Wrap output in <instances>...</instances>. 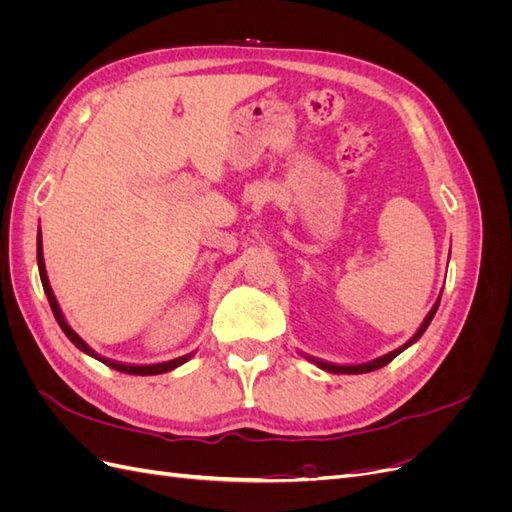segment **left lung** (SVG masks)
Here are the masks:
<instances>
[{
    "label": "left lung",
    "instance_id": "8db88e82",
    "mask_svg": "<svg viewBox=\"0 0 512 512\" xmlns=\"http://www.w3.org/2000/svg\"><path fill=\"white\" fill-rule=\"evenodd\" d=\"M448 258H451V254H448ZM440 299H442V292H440V297L436 299V303H433V307L429 309V314L425 316V320L421 322V327L416 329V333L408 339V342H406L404 346H399V348H395V350H391V352H386V354L378 356V359H371V361L359 363V365H342V363H329V361L316 359V356H309V354H305V352H299V354H303L305 359H307L309 363H314L316 367H320V369H324V371H329V374H367V371H376V369H380V367H384V365H389V363L395 359V356H399L406 348H410L412 344L418 342V339H421V335L427 331V327L431 324L433 316H436V312H438Z\"/></svg>",
    "mask_w": 512,
    "mask_h": 512
}]
</instances>
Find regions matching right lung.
<instances>
[{
	"label": "right lung",
	"mask_w": 512,
	"mask_h": 512,
	"mask_svg": "<svg viewBox=\"0 0 512 512\" xmlns=\"http://www.w3.org/2000/svg\"><path fill=\"white\" fill-rule=\"evenodd\" d=\"M36 252H38V271H40L42 288H44L46 299H49V305H51V309H53V316H55L57 324L61 327V331L66 333V337H68L70 342H72L76 348H79L81 352H85V354H89V356H94L96 361H100V363L108 365L111 369L121 371V374H134V376H156V374H166V371H173V369H177L179 365L188 363V361L192 359L194 352H190V354H183V356H177V359H173V361H164V363L134 365V363H121V361L106 359V356L98 354L94 348H91V346L85 342V339H83L79 333H76V331L70 327L68 320H66V316H64V312H61V307H59V303H57V299H55L53 288H51V284H49V275H46V267H44V254H42V232H40V228H38V247H36Z\"/></svg>",
	"instance_id": "obj_1"
}]
</instances>
